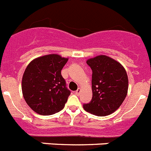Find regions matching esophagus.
Listing matches in <instances>:
<instances>
[{"instance_id": "obj_1", "label": "esophagus", "mask_w": 151, "mask_h": 151, "mask_svg": "<svg viewBox=\"0 0 151 151\" xmlns=\"http://www.w3.org/2000/svg\"><path fill=\"white\" fill-rule=\"evenodd\" d=\"M75 93H76V95H80V93H81V88H78L77 89V91H76V92H75Z\"/></svg>"}]
</instances>
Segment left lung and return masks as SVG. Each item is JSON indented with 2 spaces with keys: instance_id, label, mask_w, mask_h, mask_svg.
<instances>
[{
  "instance_id": "left-lung-1",
  "label": "left lung",
  "mask_w": 151,
  "mask_h": 151,
  "mask_svg": "<svg viewBox=\"0 0 151 151\" xmlns=\"http://www.w3.org/2000/svg\"><path fill=\"white\" fill-rule=\"evenodd\" d=\"M92 70V99L83 105L85 111L97 116L110 115L118 109L127 95L129 80L123 66L105 55L89 59Z\"/></svg>"
}]
</instances>
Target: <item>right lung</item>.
I'll use <instances>...</instances> for the list:
<instances>
[{"instance_id":"right-lung-1","label":"right lung","mask_w":151,"mask_h":151,"mask_svg":"<svg viewBox=\"0 0 151 151\" xmlns=\"http://www.w3.org/2000/svg\"><path fill=\"white\" fill-rule=\"evenodd\" d=\"M67 61L58 54H49L33 60L27 66L22 80V94L35 113L52 115L63 109L71 93L61 75Z\"/></svg>"}]
</instances>
